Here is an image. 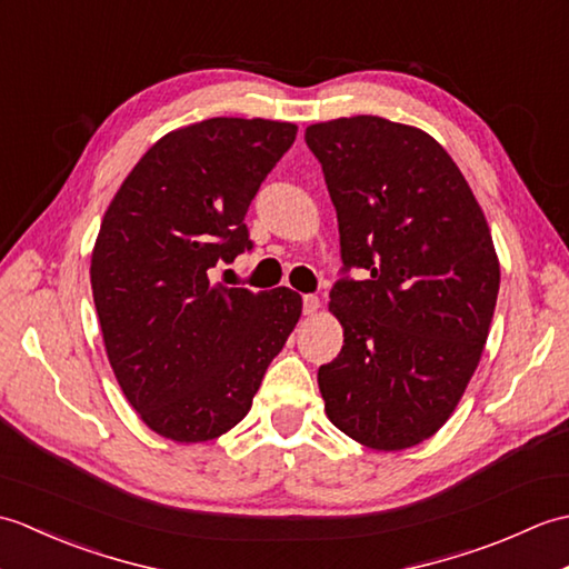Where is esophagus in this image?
<instances>
[{
	"mask_svg": "<svg viewBox=\"0 0 569 569\" xmlns=\"http://www.w3.org/2000/svg\"><path fill=\"white\" fill-rule=\"evenodd\" d=\"M318 308H320L318 296H303V312H306V316H316Z\"/></svg>",
	"mask_w": 569,
	"mask_h": 569,
	"instance_id": "esophagus-1",
	"label": "esophagus"
}]
</instances>
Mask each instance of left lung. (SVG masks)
<instances>
[{
  "mask_svg": "<svg viewBox=\"0 0 569 569\" xmlns=\"http://www.w3.org/2000/svg\"><path fill=\"white\" fill-rule=\"evenodd\" d=\"M306 143L345 263L330 291L345 345L318 371L325 413L371 450H406L445 426L485 352L501 281L487 217L422 129L340 117L310 124Z\"/></svg>",
  "mask_w": 569,
  "mask_h": 569,
  "instance_id": "left-lung-1",
  "label": "left lung"
}]
</instances>
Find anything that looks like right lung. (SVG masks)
Segmentation results:
<instances>
[{
	"instance_id": "obj_1",
	"label": "right lung",
	"mask_w": 569,
	"mask_h": 569,
	"mask_svg": "<svg viewBox=\"0 0 569 569\" xmlns=\"http://www.w3.org/2000/svg\"><path fill=\"white\" fill-rule=\"evenodd\" d=\"M298 127L214 117L159 139L104 212L90 283L127 401L176 442H204L249 413L303 310L291 288L210 283L251 249L244 217Z\"/></svg>"
}]
</instances>
